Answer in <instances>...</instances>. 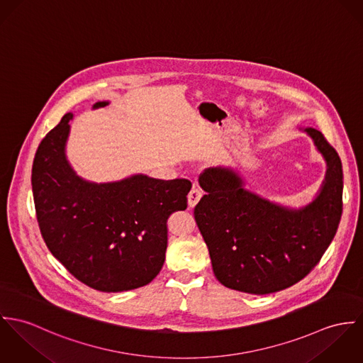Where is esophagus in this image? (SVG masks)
<instances>
[{
	"label": "esophagus",
	"instance_id": "esophagus-1",
	"mask_svg": "<svg viewBox=\"0 0 363 363\" xmlns=\"http://www.w3.org/2000/svg\"><path fill=\"white\" fill-rule=\"evenodd\" d=\"M201 196H203V192H201L199 188H192L189 195H188V204H189V207H195L198 204V201H201Z\"/></svg>",
	"mask_w": 363,
	"mask_h": 363
}]
</instances>
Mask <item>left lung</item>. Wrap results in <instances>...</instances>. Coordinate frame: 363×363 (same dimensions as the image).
<instances>
[{
  "label": "left lung",
  "instance_id": "1",
  "mask_svg": "<svg viewBox=\"0 0 363 363\" xmlns=\"http://www.w3.org/2000/svg\"><path fill=\"white\" fill-rule=\"evenodd\" d=\"M325 162L315 199L302 207L269 201L245 188L240 169H204L206 192L195 220L206 242L214 276L224 286L264 295L301 281L319 263L342 214V165L315 128H301Z\"/></svg>",
  "mask_w": 363,
  "mask_h": 363
}]
</instances>
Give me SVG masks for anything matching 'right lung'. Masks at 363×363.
Masks as SVG:
<instances>
[{
	"instance_id": "obj_1",
	"label": "right lung",
	"mask_w": 363,
	"mask_h": 363,
	"mask_svg": "<svg viewBox=\"0 0 363 363\" xmlns=\"http://www.w3.org/2000/svg\"><path fill=\"white\" fill-rule=\"evenodd\" d=\"M97 101L93 110L108 106ZM72 113L41 140L32 168V189L41 235L52 256L79 281L103 292L143 286L162 270L167 220L186 208L188 179L133 174L91 182L67 159Z\"/></svg>"
}]
</instances>
